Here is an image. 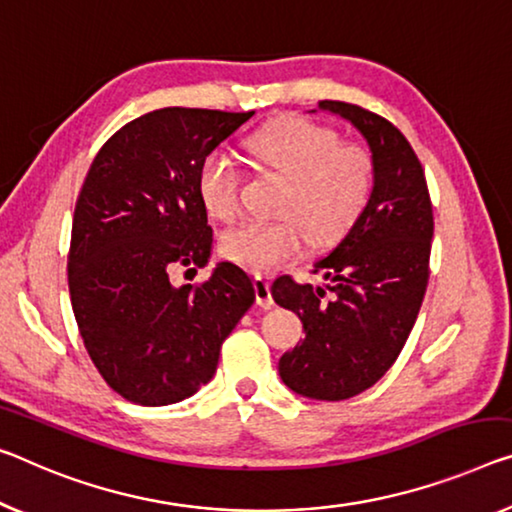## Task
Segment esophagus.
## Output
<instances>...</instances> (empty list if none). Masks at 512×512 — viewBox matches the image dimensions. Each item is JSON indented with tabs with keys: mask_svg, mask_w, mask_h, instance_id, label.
<instances>
[{
	"mask_svg": "<svg viewBox=\"0 0 512 512\" xmlns=\"http://www.w3.org/2000/svg\"><path fill=\"white\" fill-rule=\"evenodd\" d=\"M253 285H255V299H257V305H262V308H271V305H273L271 282L266 280V278H262V276H257Z\"/></svg>",
	"mask_w": 512,
	"mask_h": 512,
	"instance_id": "esophagus-1",
	"label": "esophagus"
}]
</instances>
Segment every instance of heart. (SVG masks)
Masks as SVG:
<instances>
[{"label":"heart","mask_w":512,"mask_h":512,"mask_svg":"<svg viewBox=\"0 0 512 512\" xmlns=\"http://www.w3.org/2000/svg\"><path fill=\"white\" fill-rule=\"evenodd\" d=\"M259 163L287 179L276 223H243L220 236L230 262L253 273H269L299 259L308 241H338L370 200L375 167L368 149L340 142L331 128L289 117L248 140ZM243 172L223 149L211 151L197 174L200 200L213 218L232 220L241 209Z\"/></svg>","instance_id":"1"}]
</instances>
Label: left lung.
Instances as JSON below:
<instances>
[{"label": "left lung", "mask_w": 512, "mask_h": 512, "mask_svg": "<svg viewBox=\"0 0 512 512\" xmlns=\"http://www.w3.org/2000/svg\"><path fill=\"white\" fill-rule=\"evenodd\" d=\"M319 108L365 137L372 193L345 239L315 262L312 273H324L326 287L280 276L271 294L305 331L301 345L282 354L280 379L303 398L335 402L375 386L400 356L430 278L434 218L421 160L391 121L342 101Z\"/></svg>", "instance_id": "left-lung-1"}]
</instances>
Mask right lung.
<instances>
[{"label":"right lung","mask_w":512,"mask_h":512,"mask_svg":"<svg viewBox=\"0 0 512 512\" xmlns=\"http://www.w3.org/2000/svg\"><path fill=\"white\" fill-rule=\"evenodd\" d=\"M255 112L163 108L119 128L75 202L68 292L91 361L121 398L163 407L216 372L220 347L255 301L232 262L200 285L172 271L207 266L213 230L197 190L202 160Z\"/></svg>","instance_id":"right-lung-1"}]
</instances>
